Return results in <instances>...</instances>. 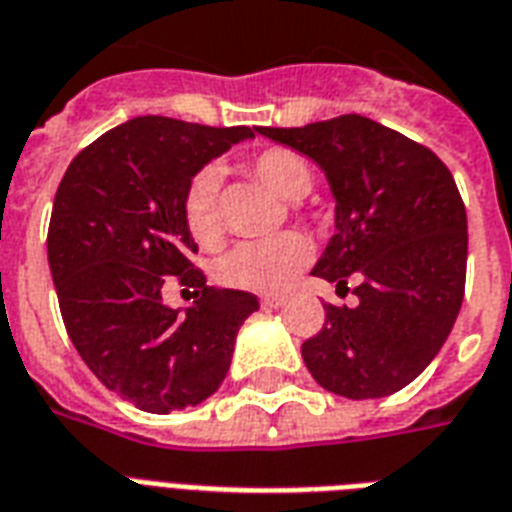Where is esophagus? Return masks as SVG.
I'll list each match as a JSON object with an SVG mask.
<instances>
[{
  "mask_svg": "<svg viewBox=\"0 0 512 512\" xmlns=\"http://www.w3.org/2000/svg\"><path fill=\"white\" fill-rule=\"evenodd\" d=\"M285 304V296H261V307L264 310H280Z\"/></svg>",
  "mask_w": 512,
  "mask_h": 512,
  "instance_id": "esophagus-1",
  "label": "esophagus"
}]
</instances>
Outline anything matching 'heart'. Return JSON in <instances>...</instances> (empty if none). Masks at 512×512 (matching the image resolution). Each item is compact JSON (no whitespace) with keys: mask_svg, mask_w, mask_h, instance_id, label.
Here are the masks:
<instances>
[{"mask_svg":"<svg viewBox=\"0 0 512 512\" xmlns=\"http://www.w3.org/2000/svg\"><path fill=\"white\" fill-rule=\"evenodd\" d=\"M248 170L269 186L283 200H301L307 197L315 181L310 162L299 152L285 146H269L264 152L253 154ZM221 173L219 168L197 170L186 186L184 194V221L189 235L202 245L213 248L221 240V208H219ZM312 259L310 243L296 232L269 237V240H251L235 245L227 256L216 264V280L237 291L253 293H280L296 280L301 269Z\"/></svg>","mask_w":512,"mask_h":512,"instance_id":"b5f03b06","label":"heart"}]
</instances>
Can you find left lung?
I'll use <instances>...</instances> for the list:
<instances>
[{
    "label": "left lung",
    "instance_id": "left-lung-1",
    "mask_svg": "<svg viewBox=\"0 0 512 512\" xmlns=\"http://www.w3.org/2000/svg\"><path fill=\"white\" fill-rule=\"evenodd\" d=\"M326 173L336 235L312 275L358 296L326 304L301 344L320 387L384 398L414 382L449 339L465 296L467 213L454 176L427 146L379 122L342 114L304 128H259Z\"/></svg>",
    "mask_w": 512,
    "mask_h": 512
}]
</instances>
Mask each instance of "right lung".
Masks as SVG:
<instances>
[{
  "instance_id": "right-lung-1",
  "label": "right lung",
  "mask_w": 512,
  "mask_h": 512,
  "mask_svg": "<svg viewBox=\"0 0 512 512\" xmlns=\"http://www.w3.org/2000/svg\"><path fill=\"white\" fill-rule=\"evenodd\" d=\"M256 130L136 117L85 146L55 192L47 261L63 326L104 387L141 411L211 398L259 310L253 293L205 285L184 221L194 173ZM170 276L198 288L189 308L161 301Z\"/></svg>"
}]
</instances>
